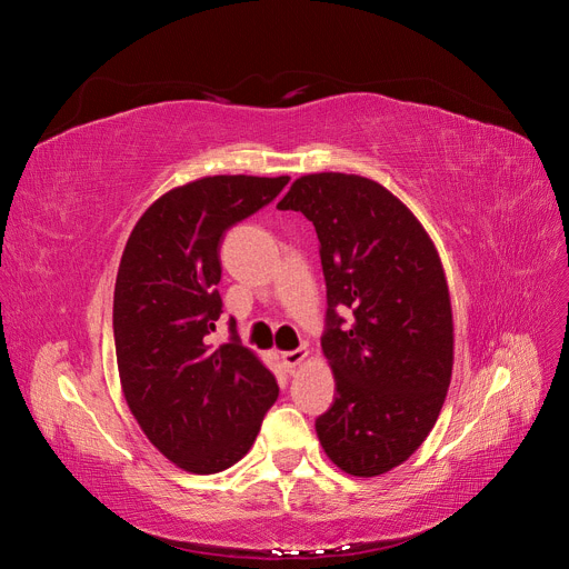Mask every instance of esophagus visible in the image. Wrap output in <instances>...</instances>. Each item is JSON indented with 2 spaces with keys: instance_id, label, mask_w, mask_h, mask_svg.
<instances>
[{
  "instance_id": "esophagus-1",
  "label": "esophagus",
  "mask_w": 569,
  "mask_h": 569,
  "mask_svg": "<svg viewBox=\"0 0 569 569\" xmlns=\"http://www.w3.org/2000/svg\"><path fill=\"white\" fill-rule=\"evenodd\" d=\"M306 356H308L306 349H295V351H284L280 358H282V366L287 370H297L306 360Z\"/></svg>"
}]
</instances>
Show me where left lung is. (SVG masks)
I'll list each match as a JSON object with an SVG mask.
<instances>
[{
    "label": "left lung",
    "mask_w": 569,
    "mask_h": 569,
    "mask_svg": "<svg viewBox=\"0 0 569 569\" xmlns=\"http://www.w3.org/2000/svg\"><path fill=\"white\" fill-rule=\"evenodd\" d=\"M316 226L327 284L332 408L316 420L339 470L377 477L420 449L453 372L451 295L422 222L363 176L311 173L278 203ZM352 313L347 326L336 313Z\"/></svg>",
    "instance_id": "obj_1"
}]
</instances>
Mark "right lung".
Masks as SVG:
<instances>
[{"label": "right lung", "instance_id": "right-lung-1", "mask_svg": "<svg viewBox=\"0 0 569 569\" xmlns=\"http://www.w3.org/2000/svg\"><path fill=\"white\" fill-rule=\"evenodd\" d=\"M287 182V176H206L173 187L137 220L120 256L113 291L120 389L147 439L184 472L213 475L242 460L280 393L263 360L237 337L218 349L206 337L222 313L216 289L222 234Z\"/></svg>", "mask_w": 569, "mask_h": 569}]
</instances>
